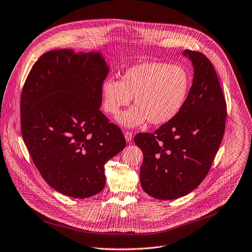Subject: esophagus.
Returning <instances> with one entry per match:
<instances>
[{
  "instance_id": "obj_1",
  "label": "esophagus",
  "mask_w": 252,
  "mask_h": 252,
  "mask_svg": "<svg viewBox=\"0 0 252 252\" xmlns=\"http://www.w3.org/2000/svg\"><path fill=\"white\" fill-rule=\"evenodd\" d=\"M125 137L127 142H130L132 139V132L131 131H125Z\"/></svg>"
}]
</instances>
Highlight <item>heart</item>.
Returning <instances> with one entry per match:
<instances>
[{"instance_id": "1", "label": "heart", "mask_w": 252, "mask_h": 252, "mask_svg": "<svg viewBox=\"0 0 252 252\" xmlns=\"http://www.w3.org/2000/svg\"><path fill=\"white\" fill-rule=\"evenodd\" d=\"M190 87V75L184 66L143 62L126 68L122 81L112 77L102 81V106L107 114L118 115L133 97L135 105L122 113L118 123L126 127H134L147 121L160 126L170 122L183 110Z\"/></svg>"}]
</instances>
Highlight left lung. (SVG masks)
<instances>
[{"instance_id": "1", "label": "left lung", "mask_w": 252, "mask_h": 252, "mask_svg": "<svg viewBox=\"0 0 252 252\" xmlns=\"http://www.w3.org/2000/svg\"><path fill=\"white\" fill-rule=\"evenodd\" d=\"M183 55L193 65V81L179 114L155 133H137L142 151L140 184L149 195L162 200L185 196L208 173L221 143L226 102L214 67L199 52Z\"/></svg>"}]
</instances>
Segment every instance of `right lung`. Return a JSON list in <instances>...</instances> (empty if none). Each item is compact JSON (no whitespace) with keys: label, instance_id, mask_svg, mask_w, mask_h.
<instances>
[{"label":"right lung","instance_id":"1","mask_svg":"<svg viewBox=\"0 0 252 252\" xmlns=\"http://www.w3.org/2000/svg\"><path fill=\"white\" fill-rule=\"evenodd\" d=\"M109 71L99 52L55 50L34 63L23 88L21 128L29 153L48 185L70 197L101 191L104 163L126 145L99 111Z\"/></svg>","mask_w":252,"mask_h":252}]
</instances>
